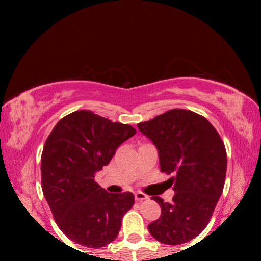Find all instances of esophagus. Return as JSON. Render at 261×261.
<instances>
[{
	"mask_svg": "<svg viewBox=\"0 0 261 261\" xmlns=\"http://www.w3.org/2000/svg\"><path fill=\"white\" fill-rule=\"evenodd\" d=\"M146 199H148V196L144 194V192H141V191L135 192V201L142 202V201H146Z\"/></svg>",
	"mask_w": 261,
	"mask_h": 261,
	"instance_id": "obj_1",
	"label": "esophagus"
}]
</instances>
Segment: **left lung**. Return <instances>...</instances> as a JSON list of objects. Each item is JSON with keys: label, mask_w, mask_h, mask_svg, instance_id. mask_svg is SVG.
<instances>
[{"label": "left lung", "mask_w": 261, "mask_h": 261, "mask_svg": "<svg viewBox=\"0 0 261 261\" xmlns=\"http://www.w3.org/2000/svg\"><path fill=\"white\" fill-rule=\"evenodd\" d=\"M138 128L158 148L162 172L174 174L172 201L152 197L162 215L148 224L149 233L163 244H185L208 226L222 194L226 147L213 124L191 110H169Z\"/></svg>", "instance_id": "1"}]
</instances>
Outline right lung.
Segmentation results:
<instances>
[{
  "instance_id": "right-lung-1",
  "label": "right lung",
  "mask_w": 261,
  "mask_h": 261,
  "mask_svg": "<svg viewBox=\"0 0 261 261\" xmlns=\"http://www.w3.org/2000/svg\"><path fill=\"white\" fill-rule=\"evenodd\" d=\"M135 133L129 124L77 110L63 117L46 139L41 154L42 192L56 223L71 241L101 248L119 235L134 195L110 194L94 178Z\"/></svg>"
}]
</instances>
